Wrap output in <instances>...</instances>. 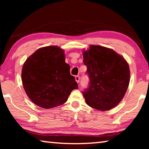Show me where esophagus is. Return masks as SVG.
Returning <instances> with one entry per match:
<instances>
[{
	"label": "esophagus",
	"instance_id": "esophagus-1",
	"mask_svg": "<svg viewBox=\"0 0 149 149\" xmlns=\"http://www.w3.org/2000/svg\"><path fill=\"white\" fill-rule=\"evenodd\" d=\"M75 81H76V82L77 83V84H79V80H80V77L79 75H76V76L75 77Z\"/></svg>",
	"mask_w": 149,
	"mask_h": 149
}]
</instances>
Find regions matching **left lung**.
<instances>
[{"mask_svg": "<svg viewBox=\"0 0 149 149\" xmlns=\"http://www.w3.org/2000/svg\"><path fill=\"white\" fill-rule=\"evenodd\" d=\"M83 56L90 81L83 91L85 102L99 110L112 109L122 100L129 86V65L114 50L100 45H91Z\"/></svg>", "mask_w": 149, "mask_h": 149, "instance_id": "8db88e82", "label": "left lung"}]
</instances>
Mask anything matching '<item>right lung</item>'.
Wrapping results in <instances>:
<instances>
[{
	"mask_svg": "<svg viewBox=\"0 0 149 149\" xmlns=\"http://www.w3.org/2000/svg\"><path fill=\"white\" fill-rule=\"evenodd\" d=\"M70 69L64 50L58 47L37 50L25 62L22 71V84L30 100L45 109L65 103L78 88Z\"/></svg>",
	"mask_w": 149,
	"mask_h": 149,
	"instance_id": "right-lung-1",
	"label": "right lung"
}]
</instances>
